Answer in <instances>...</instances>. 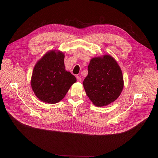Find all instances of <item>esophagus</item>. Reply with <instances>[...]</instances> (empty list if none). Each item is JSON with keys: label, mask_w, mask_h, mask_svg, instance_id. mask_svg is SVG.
<instances>
[{"label": "esophagus", "mask_w": 158, "mask_h": 158, "mask_svg": "<svg viewBox=\"0 0 158 158\" xmlns=\"http://www.w3.org/2000/svg\"><path fill=\"white\" fill-rule=\"evenodd\" d=\"M76 78H77V80L78 82H81V78L79 76H76Z\"/></svg>", "instance_id": "34e87169"}]
</instances>
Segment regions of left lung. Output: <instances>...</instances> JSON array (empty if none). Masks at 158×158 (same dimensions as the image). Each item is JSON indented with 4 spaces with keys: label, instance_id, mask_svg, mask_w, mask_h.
<instances>
[{
    "label": "left lung",
    "instance_id": "obj_1",
    "mask_svg": "<svg viewBox=\"0 0 158 158\" xmlns=\"http://www.w3.org/2000/svg\"><path fill=\"white\" fill-rule=\"evenodd\" d=\"M83 81L85 93L98 107L107 106L120 96L124 87L122 71L109 55L93 58Z\"/></svg>",
    "mask_w": 158,
    "mask_h": 158
}]
</instances>
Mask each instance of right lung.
Listing matches in <instances>:
<instances>
[{
    "label": "right lung",
    "instance_id": "1",
    "mask_svg": "<svg viewBox=\"0 0 158 158\" xmlns=\"http://www.w3.org/2000/svg\"><path fill=\"white\" fill-rule=\"evenodd\" d=\"M64 59V53L53 50L47 52L34 66L31 87L41 101L57 103L76 82V77L65 71Z\"/></svg>",
    "mask_w": 158,
    "mask_h": 158
}]
</instances>
